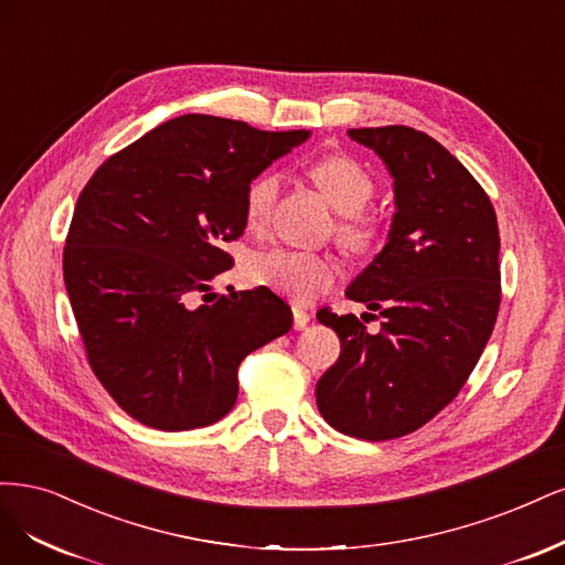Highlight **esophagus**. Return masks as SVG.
<instances>
[{"label": "esophagus", "instance_id": "1", "mask_svg": "<svg viewBox=\"0 0 565 565\" xmlns=\"http://www.w3.org/2000/svg\"><path fill=\"white\" fill-rule=\"evenodd\" d=\"M312 321V317H309V312L307 309L302 307V305H294V326H296V331H302V329H307V323Z\"/></svg>", "mask_w": 565, "mask_h": 565}]
</instances>
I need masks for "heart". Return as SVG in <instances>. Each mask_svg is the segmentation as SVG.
<instances>
[{"label":"heart","mask_w":565,"mask_h":565,"mask_svg":"<svg viewBox=\"0 0 565 565\" xmlns=\"http://www.w3.org/2000/svg\"><path fill=\"white\" fill-rule=\"evenodd\" d=\"M307 178L319 188L326 202L342 213L335 225V242L350 256L373 253L387 230L382 215L366 206L375 192L373 175L354 157L333 152L309 163ZM279 194L281 175L277 171H263L250 180L244 192L248 230H263L269 223ZM248 277L260 286L281 290L298 302H309L323 290L333 288L340 277V265L329 253L269 248L250 256Z\"/></svg>","instance_id":"b5f03b06"}]
</instances>
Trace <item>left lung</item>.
Here are the masks:
<instances>
[{
    "label": "left lung",
    "mask_w": 565,
    "mask_h": 565,
    "mask_svg": "<svg viewBox=\"0 0 565 565\" xmlns=\"http://www.w3.org/2000/svg\"><path fill=\"white\" fill-rule=\"evenodd\" d=\"M350 136L385 159L396 213L390 242L344 294L377 312L380 329L317 315L340 338L317 406L338 431L387 441L427 425L475 371L502 300L500 232L486 190L431 136L411 126Z\"/></svg>",
    "instance_id": "8db88e82"
}]
</instances>
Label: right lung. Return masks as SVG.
<instances>
[{
  "label": "right lung",
  "instance_id": "right-lung-1",
  "mask_svg": "<svg viewBox=\"0 0 565 565\" xmlns=\"http://www.w3.org/2000/svg\"><path fill=\"white\" fill-rule=\"evenodd\" d=\"M307 131L183 115L107 157L84 185L63 277L88 366L138 423L183 431L227 415L239 363L294 326L269 288L230 298L211 281L234 265L244 192Z\"/></svg>",
  "mask_w": 565,
  "mask_h": 565
}]
</instances>
